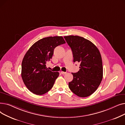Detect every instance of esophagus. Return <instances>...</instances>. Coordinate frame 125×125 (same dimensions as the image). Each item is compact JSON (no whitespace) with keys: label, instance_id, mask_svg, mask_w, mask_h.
<instances>
[{"label":"esophagus","instance_id":"34e87169","mask_svg":"<svg viewBox=\"0 0 125 125\" xmlns=\"http://www.w3.org/2000/svg\"><path fill=\"white\" fill-rule=\"evenodd\" d=\"M60 73H61L62 74H65L66 73V72H64V71H61L60 72Z\"/></svg>","mask_w":125,"mask_h":125}]
</instances>
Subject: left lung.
<instances>
[{"label": "left lung", "instance_id": "obj_1", "mask_svg": "<svg viewBox=\"0 0 125 125\" xmlns=\"http://www.w3.org/2000/svg\"><path fill=\"white\" fill-rule=\"evenodd\" d=\"M64 37L73 52V62L80 63V70L72 73L73 78L68 83L69 88L80 97L89 96L99 86L103 78L100 52L94 44L83 37Z\"/></svg>", "mask_w": 125, "mask_h": 125}]
</instances>
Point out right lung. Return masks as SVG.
Masks as SVG:
<instances>
[{"instance_id":"right-lung-1","label":"right lung","mask_w":125,"mask_h":125,"mask_svg":"<svg viewBox=\"0 0 125 125\" xmlns=\"http://www.w3.org/2000/svg\"><path fill=\"white\" fill-rule=\"evenodd\" d=\"M65 43L62 36L45 37L35 42L26 52L22 62L21 76L32 93L42 95L53 87L59 73L48 69L46 64L52 58L55 48Z\"/></svg>"}]
</instances>
